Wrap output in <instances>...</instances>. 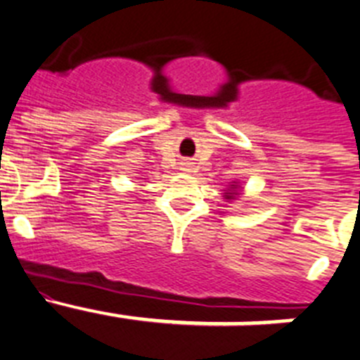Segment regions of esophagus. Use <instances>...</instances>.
<instances>
[{"label": "esophagus", "mask_w": 360, "mask_h": 360, "mask_svg": "<svg viewBox=\"0 0 360 360\" xmlns=\"http://www.w3.org/2000/svg\"><path fill=\"white\" fill-rule=\"evenodd\" d=\"M184 165H186V167H184V168H186V170H188V168H190V167H188V162H184Z\"/></svg>", "instance_id": "1"}]
</instances>
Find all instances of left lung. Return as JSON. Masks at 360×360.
<instances>
[{
	"mask_svg": "<svg viewBox=\"0 0 360 360\" xmlns=\"http://www.w3.org/2000/svg\"><path fill=\"white\" fill-rule=\"evenodd\" d=\"M237 193H239V186L237 184H230V188L224 192V198L226 199H236Z\"/></svg>",
	"mask_w": 360,
	"mask_h": 360,
	"instance_id": "left-lung-1",
	"label": "left lung"
}]
</instances>
